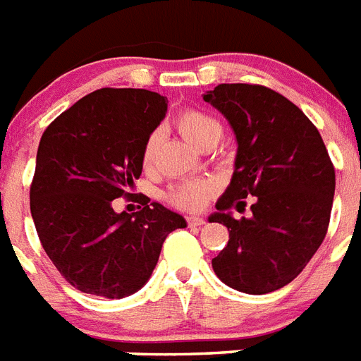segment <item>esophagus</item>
I'll return each instance as SVG.
<instances>
[{
  "instance_id": "esophagus-1",
  "label": "esophagus",
  "mask_w": 361,
  "mask_h": 361,
  "mask_svg": "<svg viewBox=\"0 0 361 361\" xmlns=\"http://www.w3.org/2000/svg\"><path fill=\"white\" fill-rule=\"evenodd\" d=\"M205 220L202 216H187V226L190 227H200L204 226Z\"/></svg>"
}]
</instances>
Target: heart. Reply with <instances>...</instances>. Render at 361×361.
<instances>
[{"label":"heart","mask_w":361,"mask_h":361,"mask_svg":"<svg viewBox=\"0 0 361 361\" xmlns=\"http://www.w3.org/2000/svg\"><path fill=\"white\" fill-rule=\"evenodd\" d=\"M176 128L190 145L196 148L207 147V145L218 143L222 135V126L207 111L196 110V108H187L176 117ZM159 132H152L141 150V165L145 171H150L156 159L157 147H159ZM213 192V185L204 180H183L171 185L165 192V200L172 207L181 209V211H196L207 202V198Z\"/></svg>","instance_id":"1"}]
</instances>
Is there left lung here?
I'll return each mask as SVG.
<instances>
[{"instance_id": "1", "label": "left lung", "mask_w": 361, "mask_h": 361, "mask_svg": "<svg viewBox=\"0 0 361 361\" xmlns=\"http://www.w3.org/2000/svg\"><path fill=\"white\" fill-rule=\"evenodd\" d=\"M237 135L231 185L218 200L229 242L213 259L227 286L244 293L274 292L301 274L325 238L336 189L334 165L317 128L298 106L260 84H218L204 95ZM252 216L237 221L244 197Z\"/></svg>"}]
</instances>
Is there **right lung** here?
Instances as JSON below:
<instances>
[{
  "instance_id": "obj_1",
  "label": "right lung",
  "mask_w": 361,
  "mask_h": 361,
  "mask_svg": "<svg viewBox=\"0 0 361 361\" xmlns=\"http://www.w3.org/2000/svg\"><path fill=\"white\" fill-rule=\"evenodd\" d=\"M165 97L102 87L45 128L31 183V214L47 257L71 286L121 299L137 292L157 264L166 235L185 220L145 195L128 192L143 171L141 150L161 123ZM115 197L139 199L117 215Z\"/></svg>"
}]
</instances>
